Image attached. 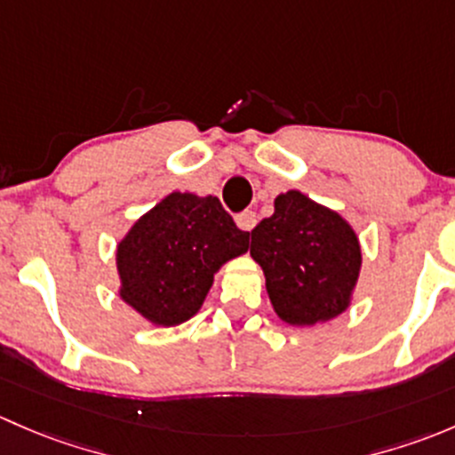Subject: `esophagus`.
I'll return each instance as SVG.
<instances>
[{
    "mask_svg": "<svg viewBox=\"0 0 455 455\" xmlns=\"http://www.w3.org/2000/svg\"><path fill=\"white\" fill-rule=\"evenodd\" d=\"M236 226L241 228L243 232H251V229L256 228V212H251V210H245V212L238 214Z\"/></svg>",
    "mask_w": 455,
    "mask_h": 455,
    "instance_id": "esophagus-1",
    "label": "esophagus"
}]
</instances>
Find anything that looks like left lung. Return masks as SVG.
Wrapping results in <instances>:
<instances>
[{"label":"left lung","mask_w":455,"mask_h":455,"mask_svg":"<svg viewBox=\"0 0 455 455\" xmlns=\"http://www.w3.org/2000/svg\"><path fill=\"white\" fill-rule=\"evenodd\" d=\"M250 256L265 274L275 315L289 326L324 324L353 304L362 245L335 210L287 190L274 214L251 229Z\"/></svg>","instance_id":"left-lung-1"}]
</instances>
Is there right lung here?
<instances>
[{"label":"right lung","mask_w":455,"mask_h":455,"mask_svg":"<svg viewBox=\"0 0 455 455\" xmlns=\"http://www.w3.org/2000/svg\"><path fill=\"white\" fill-rule=\"evenodd\" d=\"M247 250L250 232L217 196L175 190L120 238L118 296L153 326L184 324L204 307L219 269Z\"/></svg>","instance_id":"right-lung-1"}]
</instances>
